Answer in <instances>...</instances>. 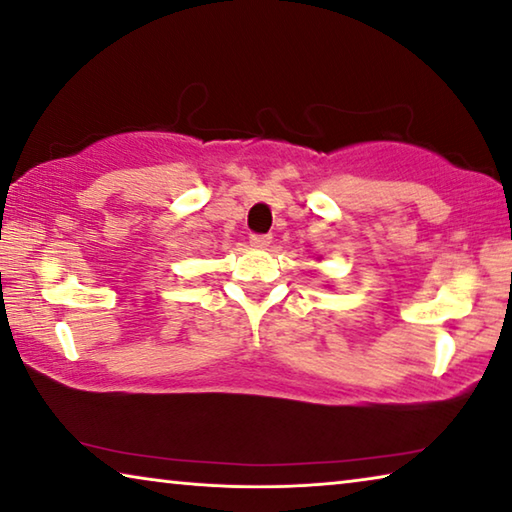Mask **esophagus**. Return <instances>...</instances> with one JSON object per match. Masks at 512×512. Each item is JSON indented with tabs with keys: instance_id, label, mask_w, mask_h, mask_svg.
<instances>
[{
	"instance_id": "esophagus-1",
	"label": "esophagus",
	"mask_w": 512,
	"mask_h": 512,
	"mask_svg": "<svg viewBox=\"0 0 512 512\" xmlns=\"http://www.w3.org/2000/svg\"><path fill=\"white\" fill-rule=\"evenodd\" d=\"M271 244V237L268 235H250V246L253 248H266Z\"/></svg>"
}]
</instances>
